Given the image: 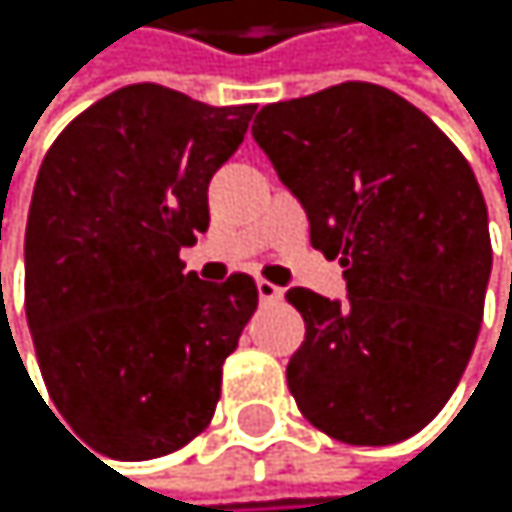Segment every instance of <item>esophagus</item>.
Here are the masks:
<instances>
[{
    "label": "esophagus",
    "instance_id": "obj_1",
    "mask_svg": "<svg viewBox=\"0 0 512 512\" xmlns=\"http://www.w3.org/2000/svg\"><path fill=\"white\" fill-rule=\"evenodd\" d=\"M258 298H261V304H276V301H282V288L267 279H258Z\"/></svg>",
    "mask_w": 512,
    "mask_h": 512
}]
</instances>
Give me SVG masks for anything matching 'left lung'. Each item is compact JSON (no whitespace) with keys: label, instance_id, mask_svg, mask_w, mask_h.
Wrapping results in <instances>:
<instances>
[{"label":"left lung","instance_id":"left-lung-1","mask_svg":"<svg viewBox=\"0 0 512 512\" xmlns=\"http://www.w3.org/2000/svg\"><path fill=\"white\" fill-rule=\"evenodd\" d=\"M251 134L304 205L313 248L347 267L344 304L285 294L307 325L285 371L301 415L350 445L415 436L455 393L482 325L491 239L470 162L371 82L270 104Z\"/></svg>","mask_w":512,"mask_h":512}]
</instances>
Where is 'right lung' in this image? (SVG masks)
<instances>
[{
  "label": "right lung",
  "instance_id": "1",
  "mask_svg": "<svg viewBox=\"0 0 512 512\" xmlns=\"http://www.w3.org/2000/svg\"><path fill=\"white\" fill-rule=\"evenodd\" d=\"M251 116L254 104L125 85L42 159L24 239L27 325L51 402L107 458L171 455L214 418L258 285L245 273L202 282L181 248L208 230V184Z\"/></svg>",
  "mask_w": 512,
  "mask_h": 512
}]
</instances>
